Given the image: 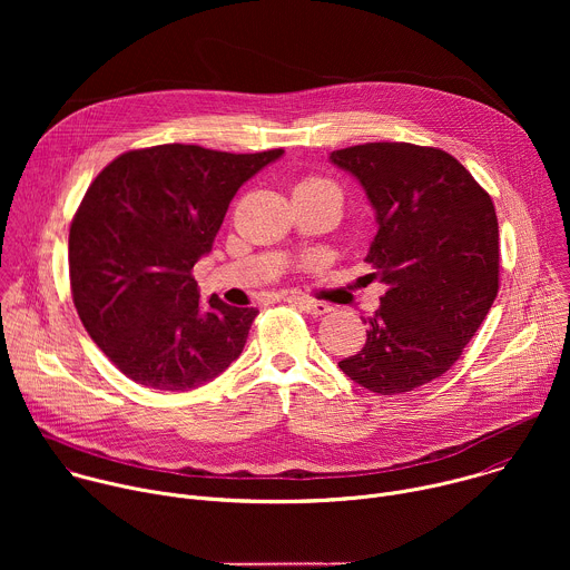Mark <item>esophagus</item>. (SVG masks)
Masks as SVG:
<instances>
[{
    "instance_id": "34e87169",
    "label": "esophagus",
    "mask_w": 570,
    "mask_h": 570,
    "mask_svg": "<svg viewBox=\"0 0 570 570\" xmlns=\"http://www.w3.org/2000/svg\"><path fill=\"white\" fill-rule=\"evenodd\" d=\"M288 302L297 304V306H299L302 311H306L308 315H324V313L332 311V306H330L327 302H317V299L302 297V295H293V297H288Z\"/></svg>"
}]
</instances>
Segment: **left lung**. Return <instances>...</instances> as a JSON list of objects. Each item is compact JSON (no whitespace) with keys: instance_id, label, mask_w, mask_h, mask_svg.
<instances>
[{"instance_id":"obj_1","label":"left lung","mask_w":570,"mask_h":570,"mask_svg":"<svg viewBox=\"0 0 570 570\" xmlns=\"http://www.w3.org/2000/svg\"><path fill=\"white\" fill-rule=\"evenodd\" d=\"M330 161L358 180L374 209L365 262L387 286L363 320V350L338 367L370 392H411L460 358L497 299L494 203L440 148L372 141L334 150Z\"/></svg>"}]
</instances>
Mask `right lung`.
Returning a JSON list of instances; mask_svg holds the SVG:
<instances>
[{
    "mask_svg": "<svg viewBox=\"0 0 570 570\" xmlns=\"http://www.w3.org/2000/svg\"><path fill=\"white\" fill-rule=\"evenodd\" d=\"M282 155L161 144L119 155L90 185L69 229L73 306L135 383L185 392L240 356L259 311L200 302L191 268L240 185Z\"/></svg>",
    "mask_w": 570,
    "mask_h": 570,
    "instance_id": "right-lung-1",
    "label": "right lung"
}]
</instances>
